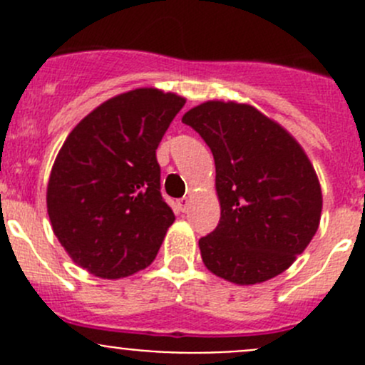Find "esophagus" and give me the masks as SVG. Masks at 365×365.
<instances>
[{
	"instance_id": "obj_1",
	"label": "esophagus",
	"mask_w": 365,
	"mask_h": 365,
	"mask_svg": "<svg viewBox=\"0 0 365 365\" xmlns=\"http://www.w3.org/2000/svg\"><path fill=\"white\" fill-rule=\"evenodd\" d=\"M176 206H178V210L182 213H185L187 210H189V206H190V201H189V197H182V200H178L176 201Z\"/></svg>"
}]
</instances>
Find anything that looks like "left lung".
I'll return each mask as SVG.
<instances>
[{
	"instance_id": "obj_1",
	"label": "left lung",
	"mask_w": 365,
	"mask_h": 365,
	"mask_svg": "<svg viewBox=\"0 0 365 365\" xmlns=\"http://www.w3.org/2000/svg\"><path fill=\"white\" fill-rule=\"evenodd\" d=\"M212 150L220 220L200 240L210 272L235 284L282 274L318 231L322 189L300 145L247 104L210 101L183 114Z\"/></svg>"
}]
</instances>
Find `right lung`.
<instances>
[{
	"instance_id": "right-lung-1",
	"label": "right lung",
	"mask_w": 365,
	"mask_h": 365,
	"mask_svg": "<svg viewBox=\"0 0 365 365\" xmlns=\"http://www.w3.org/2000/svg\"><path fill=\"white\" fill-rule=\"evenodd\" d=\"M183 106L185 98L153 88L127 91L81 120L61 146L47 213L68 256L97 277L148 267L175 222L155 150Z\"/></svg>"
}]
</instances>
